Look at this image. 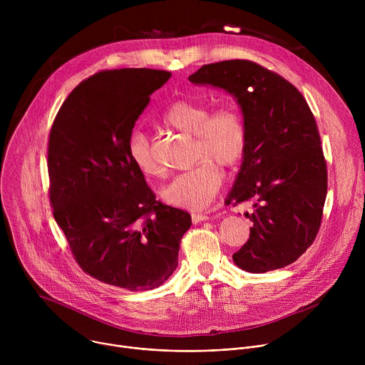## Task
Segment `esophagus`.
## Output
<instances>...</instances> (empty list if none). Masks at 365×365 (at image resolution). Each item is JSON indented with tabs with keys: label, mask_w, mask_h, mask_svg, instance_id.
I'll return each instance as SVG.
<instances>
[{
	"label": "esophagus",
	"mask_w": 365,
	"mask_h": 365,
	"mask_svg": "<svg viewBox=\"0 0 365 365\" xmlns=\"http://www.w3.org/2000/svg\"><path fill=\"white\" fill-rule=\"evenodd\" d=\"M206 220H210V215H207V214H192V222L193 224H199V222L206 221Z\"/></svg>",
	"instance_id": "obj_1"
}]
</instances>
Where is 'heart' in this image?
I'll list each match as a JSON object with an SVG mask.
<instances>
[{"label": "heart", "instance_id": "obj_1", "mask_svg": "<svg viewBox=\"0 0 365 365\" xmlns=\"http://www.w3.org/2000/svg\"><path fill=\"white\" fill-rule=\"evenodd\" d=\"M162 123L179 133L192 135L193 160L190 170L178 175L166 185L162 199L182 210L200 211L212 202L222 186V172L237 168L245 158L250 143L247 118L237 106H222L211 113V106L195 98L173 101L162 114ZM128 158L145 178L163 176L148 137L134 131L127 144Z\"/></svg>", "mask_w": 365, "mask_h": 365}]
</instances>
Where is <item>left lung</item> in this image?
<instances>
[{
    "label": "left lung",
    "mask_w": 365,
    "mask_h": 365,
    "mask_svg": "<svg viewBox=\"0 0 365 365\" xmlns=\"http://www.w3.org/2000/svg\"><path fill=\"white\" fill-rule=\"evenodd\" d=\"M196 85L234 95L250 143L225 203L254 202L248 241L232 255L250 273L292 264L315 241L328 192L327 160L314 114L289 81L251 61L203 65Z\"/></svg>",
    "instance_id": "left-lung-1"
}]
</instances>
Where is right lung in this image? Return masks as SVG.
Returning <instances> with one entry per match:
<instances>
[{
	"label": "right lung",
	"mask_w": 365,
	"mask_h": 365,
	"mask_svg": "<svg viewBox=\"0 0 365 365\" xmlns=\"http://www.w3.org/2000/svg\"><path fill=\"white\" fill-rule=\"evenodd\" d=\"M172 73L102 71L65 99L47 145L48 197L81 269L127 290H151L178 267L186 211L155 199L127 144L150 95Z\"/></svg>",
	"instance_id": "right-lung-1"
}]
</instances>
